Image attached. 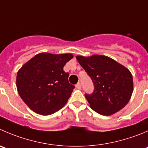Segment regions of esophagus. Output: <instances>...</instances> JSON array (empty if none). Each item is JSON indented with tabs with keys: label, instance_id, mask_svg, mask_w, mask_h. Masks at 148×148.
Wrapping results in <instances>:
<instances>
[{
	"label": "esophagus",
	"instance_id": "esophagus-1",
	"mask_svg": "<svg viewBox=\"0 0 148 148\" xmlns=\"http://www.w3.org/2000/svg\"><path fill=\"white\" fill-rule=\"evenodd\" d=\"M75 87H76L77 88H78V89H81V83H79L78 82V84H76V85H75Z\"/></svg>",
	"mask_w": 148,
	"mask_h": 148
}]
</instances>
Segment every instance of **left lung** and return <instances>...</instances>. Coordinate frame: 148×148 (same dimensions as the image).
I'll list each match as a JSON object with an SVG mask.
<instances>
[{
  "instance_id": "1",
  "label": "left lung",
  "mask_w": 148,
  "mask_h": 148,
  "mask_svg": "<svg viewBox=\"0 0 148 148\" xmlns=\"http://www.w3.org/2000/svg\"><path fill=\"white\" fill-rule=\"evenodd\" d=\"M76 59L94 84L92 94H85L91 109L110 115L126 106L133 92V78L126 67L103 55Z\"/></svg>"
}]
</instances>
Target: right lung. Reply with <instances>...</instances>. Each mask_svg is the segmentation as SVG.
Returning <instances> with one entry per match:
<instances>
[{"label": "right lung", "mask_w": 148, "mask_h": 148, "mask_svg": "<svg viewBox=\"0 0 148 148\" xmlns=\"http://www.w3.org/2000/svg\"><path fill=\"white\" fill-rule=\"evenodd\" d=\"M73 57L71 54L40 53L19 70L16 88L19 96L32 110L48 115L60 110L67 103L75 86L63 70Z\"/></svg>", "instance_id": "obj_1"}]
</instances>
